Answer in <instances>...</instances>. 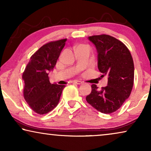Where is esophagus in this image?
Masks as SVG:
<instances>
[{"label": "esophagus", "mask_w": 151, "mask_h": 151, "mask_svg": "<svg viewBox=\"0 0 151 151\" xmlns=\"http://www.w3.org/2000/svg\"><path fill=\"white\" fill-rule=\"evenodd\" d=\"M73 82H74V83H75V84H79V85H80V84H82V82L81 81H78V80H74Z\"/></svg>", "instance_id": "34e87169"}]
</instances>
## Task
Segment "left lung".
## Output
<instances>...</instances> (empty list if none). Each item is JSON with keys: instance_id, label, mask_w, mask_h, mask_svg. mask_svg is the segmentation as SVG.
Returning a JSON list of instances; mask_svg holds the SVG:
<instances>
[{"instance_id": "left-lung-1", "label": "left lung", "mask_w": 151, "mask_h": 151, "mask_svg": "<svg viewBox=\"0 0 151 151\" xmlns=\"http://www.w3.org/2000/svg\"><path fill=\"white\" fill-rule=\"evenodd\" d=\"M98 52V67L106 76L107 86L99 89L91 85V93L86 100L94 109L105 114L116 111L131 94L134 81L133 58L126 45L109 35L88 38Z\"/></svg>"}]
</instances>
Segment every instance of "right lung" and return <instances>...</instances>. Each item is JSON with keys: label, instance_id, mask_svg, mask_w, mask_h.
Returning a JSON list of instances; mask_svg holds the SVG:
<instances>
[{"label": "right lung", "instance_id": "obj_1", "mask_svg": "<svg viewBox=\"0 0 151 151\" xmlns=\"http://www.w3.org/2000/svg\"><path fill=\"white\" fill-rule=\"evenodd\" d=\"M67 39L47 43L31 57L22 74L24 98L34 112H50L58 104L65 85L51 84L49 72L55 66Z\"/></svg>", "mask_w": 151, "mask_h": 151}]
</instances>
